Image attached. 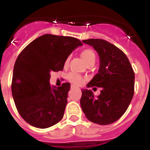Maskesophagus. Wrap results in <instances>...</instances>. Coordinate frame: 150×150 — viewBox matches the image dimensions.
<instances>
[{"label": "esophagus", "mask_w": 150, "mask_h": 150, "mask_svg": "<svg viewBox=\"0 0 150 150\" xmlns=\"http://www.w3.org/2000/svg\"><path fill=\"white\" fill-rule=\"evenodd\" d=\"M75 87H75L74 85H71V88H72V89H74V88H75Z\"/></svg>", "instance_id": "esophagus-1"}]
</instances>
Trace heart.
Segmentation results:
<instances>
[{"instance_id": "obj_1", "label": "heart", "mask_w": 150, "mask_h": 150, "mask_svg": "<svg viewBox=\"0 0 150 150\" xmlns=\"http://www.w3.org/2000/svg\"><path fill=\"white\" fill-rule=\"evenodd\" d=\"M81 56L87 65L89 64V63H95L96 56L93 50H90V49L83 50L81 52ZM68 63H69V58H67L65 60V63H64L65 66H67ZM67 78L69 82H71L72 83H74L75 85H81L83 82V79L82 76H80L79 74H76V73H74V72L69 73L67 74Z\"/></svg>"}]
</instances>
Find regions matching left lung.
Instances as JSON below:
<instances>
[{
	"mask_svg": "<svg viewBox=\"0 0 150 150\" xmlns=\"http://www.w3.org/2000/svg\"><path fill=\"white\" fill-rule=\"evenodd\" d=\"M83 42L94 47L100 57L98 74L87 87H101L94 97L91 90L83 89L81 105L87 118L98 125H109L123 115L134 95L135 73L129 59L115 45L104 39H90Z\"/></svg>",
	"mask_w": 150,
	"mask_h": 150,
	"instance_id": "left-lung-1",
	"label": "left lung"
}]
</instances>
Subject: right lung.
Here are the masks:
<instances>
[{
  "instance_id": "right-lung-1",
  "label": "right lung",
  "mask_w": 150,
  "mask_h": 150,
  "mask_svg": "<svg viewBox=\"0 0 150 150\" xmlns=\"http://www.w3.org/2000/svg\"><path fill=\"white\" fill-rule=\"evenodd\" d=\"M80 45L82 42L74 37L45 34L30 42L18 56L11 91L17 110L26 122L45 129L63 118L70 83L51 87L50 73L63 70L66 59Z\"/></svg>"
}]
</instances>
